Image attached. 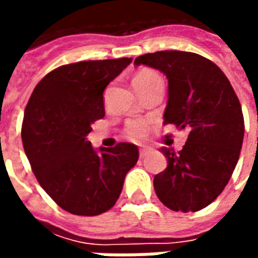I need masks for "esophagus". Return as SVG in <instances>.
I'll return each instance as SVG.
<instances>
[{"mask_svg": "<svg viewBox=\"0 0 258 258\" xmlns=\"http://www.w3.org/2000/svg\"><path fill=\"white\" fill-rule=\"evenodd\" d=\"M149 153H152V148H149V146H145V148H141V149H140V156L141 157L148 156Z\"/></svg>", "mask_w": 258, "mask_h": 258, "instance_id": "esophagus-1", "label": "esophagus"}]
</instances>
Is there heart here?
I'll return each instance as SVG.
<instances>
[{"label": "heart", "instance_id": "1", "mask_svg": "<svg viewBox=\"0 0 258 258\" xmlns=\"http://www.w3.org/2000/svg\"><path fill=\"white\" fill-rule=\"evenodd\" d=\"M153 79H159V76L155 74L153 72H149V70H144L141 72L134 77L133 83H134V87L141 84H145L148 81H151ZM148 123L145 120H141V118H137V120H130L128 123L125 124V128H124V134L128 140L133 141H140L142 140L144 137L148 133Z\"/></svg>", "mask_w": 258, "mask_h": 258}]
</instances>
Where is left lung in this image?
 <instances>
[{
	"label": "left lung",
	"mask_w": 258,
	"mask_h": 258,
	"mask_svg": "<svg viewBox=\"0 0 258 258\" xmlns=\"http://www.w3.org/2000/svg\"><path fill=\"white\" fill-rule=\"evenodd\" d=\"M134 64L164 73V124L189 131L178 153L160 149L167 168L153 179L157 198L174 211L202 210L224 190L239 160L244 121L238 96L221 69L198 53L159 51L141 55Z\"/></svg>",
	"instance_id": "8db88e82"
}]
</instances>
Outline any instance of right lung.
<instances>
[{
	"label": "right lung",
	"instance_id": "1",
	"mask_svg": "<svg viewBox=\"0 0 258 258\" xmlns=\"http://www.w3.org/2000/svg\"><path fill=\"white\" fill-rule=\"evenodd\" d=\"M131 58L85 60L55 69L36 85L26 106L22 141L31 170L52 200L76 216L112 209L138 148L120 142L92 148L91 124L105 116L103 91Z\"/></svg>",
	"mask_w": 258,
	"mask_h": 258
}]
</instances>
